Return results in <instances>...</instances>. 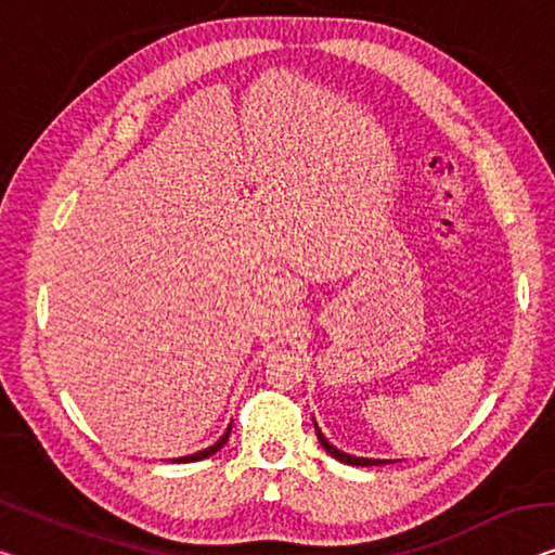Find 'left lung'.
I'll return each instance as SVG.
<instances>
[{
	"mask_svg": "<svg viewBox=\"0 0 555 555\" xmlns=\"http://www.w3.org/2000/svg\"><path fill=\"white\" fill-rule=\"evenodd\" d=\"M313 426H317V421H313ZM317 436H319V443L324 446V449L334 456L336 461L341 463H349V466H384V463H393V461H382V459H363V456H351V453H344L341 449H336L334 443H328V438L321 434V428L317 426Z\"/></svg>",
	"mask_w": 555,
	"mask_h": 555,
	"instance_id": "obj_1",
	"label": "left lung"
}]
</instances>
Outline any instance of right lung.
Returning a JSON list of instances; mask_svg holds the SVG:
<instances>
[{"instance_id": "add662e5", "label": "right lung", "mask_w": 555, "mask_h": 555, "mask_svg": "<svg viewBox=\"0 0 555 555\" xmlns=\"http://www.w3.org/2000/svg\"><path fill=\"white\" fill-rule=\"evenodd\" d=\"M229 434H231V426H227V431H224V436L219 438L217 443H211L209 449H204V451H196V453H189V456H181V459H171V461H177V463H192V461H202V459H209L211 453H217L221 446H224L227 441H229Z\"/></svg>"}]
</instances>
